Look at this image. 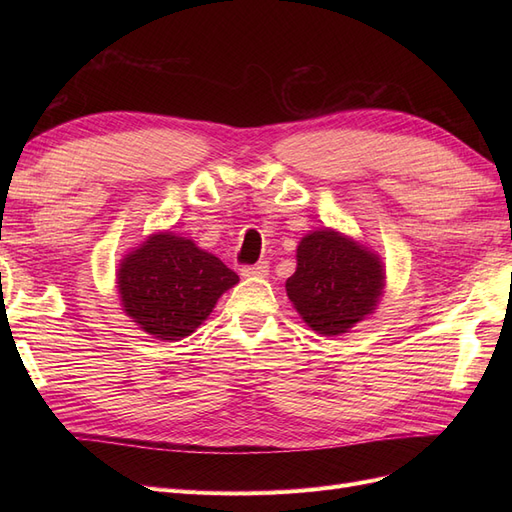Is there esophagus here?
I'll list each match as a JSON object with an SVG mask.
<instances>
[{
  "mask_svg": "<svg viewBox=\"0 0 512 512\" xmlns=\"http://www.w3.org/2000/svg\"><path fill=\"white\" fill-rule=\"evenodd\" d=\"M243 277H267L269 275V262L260 260L256 265H247L241 269Z\"/></svg>",
  "mask_w": 512,
  "mask_h": 512,
  "instance_id": "obj_1",
  "label": "esophagus"
}]
</instances>
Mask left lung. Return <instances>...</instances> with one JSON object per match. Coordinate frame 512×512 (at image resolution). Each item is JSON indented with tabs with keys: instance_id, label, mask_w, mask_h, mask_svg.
I'll return each mask as SVG.
<instances>
[{
	"instance_id": "1",
	"label": "left lung",
	"mask_w": 512,
	"mask_h": 512,
	"mask_svg": "<svg viewBox=\"0 0 512 512\" xmlns=\"http://www.w3.org/2000/svg\"><path fill=\"white\" fill-rule=\"evenodd\" d=\"M384 290L378 254L333 228L309 232L297 247V271L286 294L307 327L320 335L348 333L374 314Z\"/></svg>"
}]
</instances>
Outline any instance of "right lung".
I'll list each match as a JSON object with an SVG mask.
<instances>
[{
  "instance_id": "right-lung-1",
  "label": "right lung",
  "mask_w": 512,
  "mask_h": 512,
  "mask_svg": "<svg viewBox=\"0 0 512 512\" xmlns=\"http://www.w3.org/2000/svg\"><path fill=\"white\" fill-rule=\"evenodd\" d=\"M239 282L224 262L175 232H156L123 256L117 288L123 312L145 333L177 342L213 312Z\"/></svg>"
}]
</instances>
